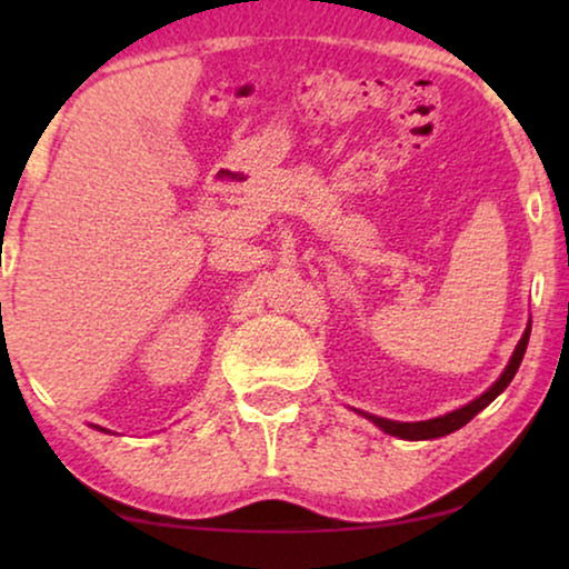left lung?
I'll use <instances>...</instances> for the list:
<instances>
[{"mask_svg": "<svg viewBox=\"0 0 569 569\" xmlns=\"http://www.w3.org/2000/svg\"><path fill=\"white\" fill-rule=\"evenodd\" d=\"M528 337H531V326H528V329L523 331V337H520L516 352H512V357H510L508 368L502 370V376L495 380L492 388L481 393L479 399H473L471 403H466V407H461V409L448 411V415H442V417L427 419V422H393V419H383V417H376V415H365V411H360V415L368 417L370 422L378 425L383 432L396 435V438H401V440H432V438H442V435H450V432L461 430L463 425H469L471 419L477 417L481 409L489 407V403H492L497 396H500L505 388L510 386V380L516 378V372L520 368V360H523V355H526Z\"/></svg>", "mask_w": 569, "mask_h": 569, "instance_id": "left-lung-1", "label": "left lung"}]
</instances>
